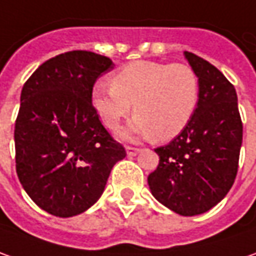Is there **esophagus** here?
<instances>
[{"mask_svg": "<svg viewBox=\"0 0 256 256\" xmlns=\"http://www.w3.org/2000/svg\"><path fill=\"white\" fill-rule=\"evenodd\" d=\"M126 152H128V157H132V156H136L138 152H140V148H137V147H133V146H128L126 147Z\"/></svg>", "mask_w": 256, "mask_h": 256, "instance_id": "34e87169", "label": "esophagus"}]
</instances>
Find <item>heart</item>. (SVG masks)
I'll list each match as a JSON object with an SVG mask.
<instances>
[{"instance_id":"b5f03b06","label":"heart","mask_w":256,"mask_h":256,"mask_svg":"<svg viewBox=\"0 0 256 256\" xmlns=\"http://www.w3.org/2000/svg\"><path fill=\"white\" fill-rule=\"evenodd\" d=\"M110 84L93 86V109L106 128L116 132L133 104L136 116L128 124V137L172 140L188 124L198 104V75L181 62H130L112 75Z\"/></svg>"}]
</instances>
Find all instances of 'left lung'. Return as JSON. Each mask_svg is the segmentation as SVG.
<instances>
[{
	"mask_svg": "<svg viewBox=\"0 0 256 256\" xmlns=\"http://www.w3.org/2000/svg\"><path fill=\"white\" fill-rule=\"evenodd\" d=\"M200 79L197 109L167 146L148 186L157 201L184 216L202 214L232 187L242 144V120L234 84L214 65L184 52Z\"/></svg>",
	"mask_w": 256,
	"mask_h": 256,
	"instance_id": "1",
	"label": "left lung"
}]
</instances>
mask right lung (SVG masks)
I'll return each instance as SVG.
<instances>
[{
  "instance_id": "add662e5",
  "label": "right lung",
  "mask_w": 256,
  "mask_h": 256,
  "mask_svg": "<svg viewBox=\"0 0 256 256\" xmlns=\"http://www.w3.org/2000/svg\"><path fill=\"white\" fill-rule=\"evenodd\" d=\"M108 56L70 50L44 62L21 92L15 163L24 190L44 211L74 216L99 200L124 147L102 124L90 93L113 69Z\"/></svg>"
}]
</instances>
